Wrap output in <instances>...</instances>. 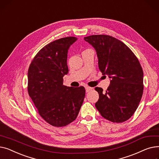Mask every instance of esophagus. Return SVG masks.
<instances>
[{
	"label": "esophagus",
	"instance_id": "1",
	"mask_svg": "<svg viewBox=\"0 0 159 159\" xmlns=\"http://www.w3.org/2000/svg\"><path fill=\"white\" fill-rule=\"evenodd\" d=\"M86 93H88V92H89V91H90V90H91V89H93V88H91V87H89V86H86Z\"/></svg>",
	"mask_w": 159,
	"mask_h": 159
}]
</instances>
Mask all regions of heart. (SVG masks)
<instances>
[{
    "mask_svg": "<svg viewBox=\"0 0 159 159\" xmlns=\"http://www.w3.org/2000/svg\"><path fill=\"white\" fill-rule=\"evenodd\" d=\"M88 51H89V49H86V50H85V51H84V52H88Z\"/></svg>",
    "mask_w": 159,
    "mask_h": 159,
    "instance_id": "1",
    "label": "heart"
}]
</instances>
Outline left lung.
<instances>
[{
	"label": "left lung",
	"instance_id": "left-lung-1",
	"mask_svg": "<svg viewBox=\"0 0 159 159\" xmlns=\"http://www.w3.org/2000/svg\"><path fill=\"white\" fill-rule=\"evenodd\" d=\"M84 39L96 50L100 71L111 79L105 93L101 88H95L99 95L96 108L111 122L128 120L143 93V70L138 58L126 44L111 36L94 35Z\"/></svg>",
	"mask_w": 159,
	"mask_h": 159
}]
</instances>
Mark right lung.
I'll use <instances>...</instances> for the list:
<instances>
[{
    "mask_svg": "<svg viewBox=\"0 0 159 159\" xmlns=\"http://www.w3.org/2000/svg\"><path fill=\"white\" fill-rule=\"evenodd\" d=\"M77 40L68 37L49 43L37 53L28 69V94L41 117L55 127L76 119L85 97L83 86L63 84V77L68 73V49Z\"/></svg>",
    "mask_w": 159,
    "mask_h": 159,
    "instance_id": "right-lung-1",
    "label": "right lung"
}]
</instances>
